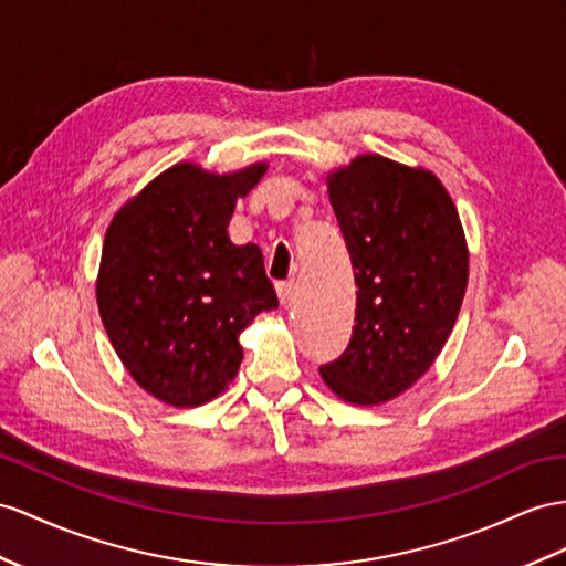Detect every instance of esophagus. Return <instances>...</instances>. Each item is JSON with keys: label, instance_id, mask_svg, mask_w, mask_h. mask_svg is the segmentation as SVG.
I'll use <instances>...</instances> for the list:
<instances>
[{"label": "esophagus", "instance_id": "1", "mask_svg": "<svg viewBox=\"0 0 566 566\" xmlns=\"http://www.w3.org/2000/svg\"><path fill=\"white\" fill-rule=\"evenodd\" d=\"M274 289H277L280 303H289V301H292V294H294V282H292V280L277 282V284H274Z\"/></svg>", "mask_w": 566, "mask_h": 566}]
</instances>
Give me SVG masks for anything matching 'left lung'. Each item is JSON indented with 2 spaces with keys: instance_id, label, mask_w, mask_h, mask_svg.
<instances>
[{
  "instance_id": "obj_1",
  "label": "left lung",
  "mask_w": 566,
  "mask_h": 566,
  "mask_svg": "<svg viewBox=\"0 0 566 566\" xmlns=\"http://www.w3.org/2000/svg\"><path fill=\"white\" fill-rule=\"evenodd\" d=\"M356 270L349 349L321 368L354 407L411 389L447 344L469 284V243L452 196L426 167L378 153L325 174Z\"/></svg>"
}]
</instances>
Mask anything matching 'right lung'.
<instances>
[{"mask_svg":"<svg viewBox=\"0 0 566 566\" xmlns=\"http://www.w3.org/2000/svg\"><path fill=\"white\" fill-rule=\"evenodd\" d=\"M270 163L212 171L171 165L114 212L95 298L107 337L138 387L177 409H196L234 382L241 332L280 301L255 243L237 245V200Z\"/></svg>","mask_w":566,"mask_h":566,"instance_id":"add662e5","label":"right lung"}]
</instances>
